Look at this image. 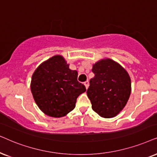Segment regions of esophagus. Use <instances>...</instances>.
I'll list each match as a JSON object with an SVG mask.
<instances>
[{
    "mask_svg": "<svg viewBox=\"0 0 157 157\" xmlns=\"http://www.w3.org/2000/svg\"><path fill=\"white\" fill-rule=\"evenodd\" d=\"M84 85H85V87H86V89H87L88 88V87H89V82L88 81H85V82H84Z\"/></svg>",
    "mask_w": 157,
    "mask_h": 157,
    "instance_id": "esophagus-1",
    "label": "esophagus"
}]
</instances>
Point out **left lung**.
Listing matches in <instances>:
<instances>
[{
  "label": "left lung",
  "instance_id": "8db88e82",
  "mask_svg": "<svg viewBox=\"0 0 157 157\" xmlns=\"http://www.w3.org/2000/svg\"><path fill=\"white\" fill-rule=\"evenodd\" d=\"M95 77L90 80L87 90L92 108L103 118L116 116L124 109L131 91V78L120 64L110 59L93 64Z\"/></svg>",
  "mask_w": 157,
  "mask_h": 157
}]
</instances>
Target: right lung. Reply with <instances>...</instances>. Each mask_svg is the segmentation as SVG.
Segmentation results:
<instances>
[{
  "instance_id": "obj_1",
  "label": "right lung",
  "mask_w": 157,
  "mask_h": 157,
  "mask_svg": "<svg viewBox=\"0 0 157 157\" xmlns=\"http://www.w3.org/2000/svg\"><path fill=\"white\" fill-rule=\"evenodd\" d=\"M77 72L69 68L63 57L54 56L41 63L31 77V90L41 111L60 118L74 109L78 96L86 91L77 81Z\"/></svg>"
}]
</instances>
